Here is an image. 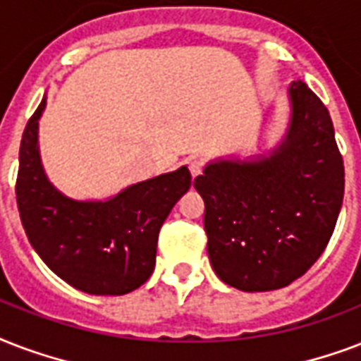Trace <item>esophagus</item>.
I'll list each match as a JSON object with an SVG mask.
<instances>
[{
    "label": "esophagus",
    "instance_id": "obj_1",
    "mask_svg": "<svg viewBox=\"0 0 361 361\" xmlns=\"http://www.w3.org/2000/svg\"><path fill=\"white\" fill-rule=\"evenodd\" d=\"M188 167H190V173H192V177H197V175H201V171H203V161L194 158V160H190Z\"/></svg>",
    "mask_w": 361,
    "mask_h": 361
}]
</instances>
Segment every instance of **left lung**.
Segmentation results:
<instances>
[{
	"instance_id": "left-lung-1",
	"label": "left lung",
	"mask_w": 361,
	"mask_h": 361,
	"mask_svg": "<svg viewBox=\"0 0 361 361\" xmlns=\"http://www.w3.org/2000/svg\"><path fill=\"white\" fill-rule=\"evenodd\" d=\"M288 96L290 126L269 156L211 161L194 180L212 269L243 292L279 290L305 275L343 205L345 166L328 109L301 80Z\"/></svg>"
}]
</instances>
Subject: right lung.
<instances>
[{
	"mask_svg": "<svg viewBox=\"0 0 361 361\" xmlns=\"http://www.w3.org/2000/svg\"><path fill=\"white\" fill-rule=\"evenodd\" d=\"M27 120L16 177V203L26 235L61 281L92 295H124L149 281L161 224L192 186L183 166L131 184L105 201H77L56 190L39 156V118Z\"/></svg>",
	"mask_w": 361,
	"mask_h": 361,
	"instance_id": "add662e5",
	"label": "right lung"
}]
</instances>
